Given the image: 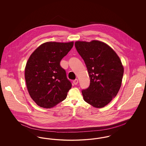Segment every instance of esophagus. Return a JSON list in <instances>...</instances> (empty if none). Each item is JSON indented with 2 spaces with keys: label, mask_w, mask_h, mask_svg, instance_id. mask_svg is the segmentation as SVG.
Listing matches in <instances>:
<instances>
[{
  "label": "esophagus",
  "mask_w": 146,
  "mask_h": 146,
  "mask_svg": "<svg viewBox=\"0 0 146 146\" xmlns=\"http://www.w3.org/2000/svg\"><path fill=\"white\" fill-rule=\"evenodd\" d=\"M73 83H74V85H77L78 83V80L77 79L74 80H73Z\"/></svg>",
  "instance_id": "obj_1"
}]
</instances>
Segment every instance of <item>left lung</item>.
Masks as SVG:
<instances>
[{"instance_id": "left-lung-1", "label": "left lung", "mask_w": 146, "mask_h": 146, "mask_svg": "<svg viewBox=\"0 0 146 146\" xmlns=\"http://www.w3.org/2000/svg\"><path fill=\"white\" fill-rule=\"evenodd\" d=\"M75 46L86 64L90 79L88 88L82 91L85 102L102 108L116 96L124 74V67L115 52L104 42L77 41Z\"/></svg>"}]
</instances>
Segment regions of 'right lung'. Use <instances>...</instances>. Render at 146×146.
I'll use <instances>...</instances> for the list:
<instances>
[{
	"label": "right lung",
	"mask_w": 146,
	"mask_h": 146,
	"mask_svg": "<svg viewBox=\"0 0 146 146\" xmlns=\"http://www.w3.org/2000/svg\"><path fill=\"white\" fill-rule=\"evenodd\" d=\"M73 44V42H46L30 56L25 68V80L30 96L39 106L50 108L67 97L72 84L60 61Z\"/></svg>",
	"instance_id": "obj_1"
}]
</instances>
